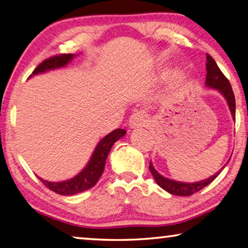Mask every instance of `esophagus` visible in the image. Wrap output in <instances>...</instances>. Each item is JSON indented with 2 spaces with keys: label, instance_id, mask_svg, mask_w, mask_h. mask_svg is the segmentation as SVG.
Returning <instances> with one entry per match:
<instances>
[{
  "label": "esophagus",
  "instance_id": "esophagus-1",
  "mask_svg": "<svg viewBox=\"0 0 248 248\" xmlns=\"http://www.w3.org/2000/svg\"><path fill=\"white\" fill-rule=\"evenodd\" d=\"M149 124V118L147 113L142 111H138L136 113L131 115L130 119H129V125L130 128H140V127H145Z\"/></svg>",
  "mask_w": 248,
  "mask_h": 248
}]
</instances>
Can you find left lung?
Returning a JSON list of instances; mask_svg holds the SVG:
<instances>
[{
	"label": "left lung",
	"instance_id": "left-lung-1",
	"mask_svg": "<svg viewBox=\"0 0 248 248\" xmlns=\"http://www.w3.org/2000/svg\"><path fill=\"white\" fill-rule=\"evenodd\" d=\"M205 85L207 87L216 89L223 95L227 101V105H229V108L231 110L232 117L235 120V97L233 89H232V86L227 78L224 76V74L221 72V69L218 68L217 64H216L215 61L212 58L209 54H206V80ZM225 168L224 166L222 168ZM149 170H150L151 174L155 178V182L158 183V186L169 192L170 194L173 195H179V196H188L196 193L200 190H202L203 187L212 182V181L216 179L221 171L216 172L214 175L210 176L203 181H199V182L194 183H184V182H179V181H174L168 178H164V176L158 173V171L153 168L152 163L150 162V166H149Z\"/></svg>",
	"mask_w": 248,
	"mask_h": 248
}]
</instances>
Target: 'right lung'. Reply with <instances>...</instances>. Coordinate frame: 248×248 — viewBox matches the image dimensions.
I'll list each match as a JSON object with an SVG mask.
<instances>
[{"instance_id": "obj_1", "label": "right lung", "mask_w": 248, "mask_h": 248, "mask_svg": "<svg viewBox=\"0 0 248 248\" xmlns=\"http://www.w3.org/2000/svg\"><path fill=\"white\" fill-rule=\"evenodd\" d=\"M75 56H76L75 54H61L57 55V56L47 58L34 69L33 75H31V76L45 73L47 70L64 67L68 62H72ZM124 135L125 130H124V129H116V130L104 137L99 141V143L97 144L95 150H93L87 166L82 169V171H80L76 176H74L73 179L62 181V182H49V181H45L43 179L39 180L49 190L61 195H73L88 190V188L95 186L98 180L100 179L101 174H103L106 160H107V156L110 150H111L113 143Z\"/></svg>"}]
</instances>
